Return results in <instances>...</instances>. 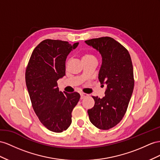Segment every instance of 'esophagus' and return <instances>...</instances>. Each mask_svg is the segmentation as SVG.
Returning <instances> with one entry per match:
<instances>
[{"label": "esophagus", "mask_w": 160, "mask_h": 160, "mask_svg": "<svg viewBox=\"0 0 160 160\" xmlns=\"http://www.w3.org/2000/svg\"><path fill=\"white\" fill-rule=\"evenodd\" d=\"M80 95H81V99H84L85 97H87L88 96V94L84 93V92H81V93H80Z\"/></svg>", "instance_id": "34e87169"}]
</instances>
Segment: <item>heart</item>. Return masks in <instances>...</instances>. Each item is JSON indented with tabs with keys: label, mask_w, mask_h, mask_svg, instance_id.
Instances as JSON below:
<instances>
[{
	"label": "heart",
	"mask_w": 160,
	"mask_h": 160,
	"mask_svg": "<svg viewBox=\"0 0 160 160\" xmlns=\"http://www.w3.org/2000/svg\"><path fill=\"white\" fill-rule=\"evenodd\" d=\"M94 57L92 55L89 54V53H86L83 56H82V59H91V58H93Z\"/></svg>",
	"instance_id": "heart-1"
}]
</instances>
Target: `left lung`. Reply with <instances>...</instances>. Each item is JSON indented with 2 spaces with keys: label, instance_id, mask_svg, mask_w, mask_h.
I'll use <instances>...</instances> for the list:
<instances>
[{
  "label": "left lung",
  "instance_id": "obj_1",
  "mask_svg": "<svg viewBox=\"0 0 160 160\" xmlns=\"http://www.w3.org/2000/svg\"><path fill=\"white\" fill-rule=\"evenodd\" d=\"M100 52L102 65L99 73L101 84H107L105 96L92 98L95 105L88 110L89 120L97 128L109 130L124 116L133 92V66L128 50L111 37L86 40Z\"/></svg>",
  "mask_w": 160,
  "mask_h": 160
}]
</instances>
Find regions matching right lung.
Returning a JSON list of instances; mask_svg holds the SVG:
<instances>
[{"label":"right lung","instance_id":"right-lung-1","mask_svg":"<svg viewBox=\"0 0 160 160\" xmlns=\"http://www.w3.org/2000/svg\"><path fill=\"white\" fill-rule=\"evenodd\" d=\"M78 42L46 39L32 52L26 69V83L32 108L47 129L62 132L72 123L78 92L59 91L57 80L65 75V60Z\"/></svg>","mask_w":160,"mask_h":160}]
</instances>
